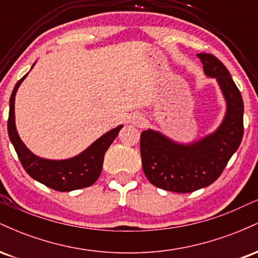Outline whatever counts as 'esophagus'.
<instances>
[{
    "label": "esophagus",
    "mask_w": 258,
    "mask_h": 258,
    "mask_svg": "<svg viewBox=\"0 0 258 258\" xmlns=\"http://www.w3.org/2000/svg\"><path fill=\"white\" fill-rule=\"evenodd\" d=\"M132 123L137 127H143L146 126L147 119L143 114H135L132 116Z\"/></svg>",
    "instance_id": "34e87169"
}]
</instances>
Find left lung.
Masks as SVG:
<instances>
[{
  "mask_svg": "<svg viewBox=\"0 0 258 258\" xmlns=\"http://www.w3.org/2000/svg\"><path fill=\"white\" fill-rule=\"evenodd\" d=\"M204 73L217 80L226 99L224 119L211 135L189 144L177 143L158 131L141 135V156L144 174L160 189L191 193L212 184L236 152L244 135V102L227 68L214 54H197Z\"/></svg>",
  "mask_w": 258,
  "mask_h": 258,
  "instance_id": "1",
  "label": "left lung"
}]
</instances>
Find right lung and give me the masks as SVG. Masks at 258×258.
<instances>
[{
  "instance_id": "1",
  "label": "right lung",
  "mask_w": 258,
  "mask_h": 258,
  "mask_svg": "<svg viewBox=\"0 0 258 258\" xmlns=\"http://www.w3.org/2000/svg\"><path fill=\"white\" fill-rule=\"evenodd\" d=\"M28 74L17 82L13 92H12L10 99V116H8L7 123L8 136H10L12 144L16 149L23 167L29 176L32 177L35 180L57 191H72L92 185L100 176L103 161H104V154L114 142V139L116 138V136L119 135L122 125L104 133L102 137L93 142L87 149L79 155L74 156V158L67 160H48L38 158L35 154H32L22 142L17 132L16 117H14L16 93L18 87L22 84L23 80L28 76Z\"/></svg>"
}]
</instances>
